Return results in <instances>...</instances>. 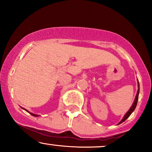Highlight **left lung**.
Segmentation results:
<instances>
[{"label": "left lung", "mask_w": 152, "mask_h": 152, "mask_svg": "<svg viewBox=\"0 0 152 152\" xmlns=\"http://www.w3.org/2000/svg\"><path fill=\"white\" fill-rule=\"evenodd\" d=\"M138 86H139V88H138V91H137V96H136L135 97V99H134V102L133 103V104H132V106H131V108L128 111L126 112V114H125V116H124V118H122V120L121 121L119 122V123L118 124H121L122 122H124V121H126V118L129 117V116H130L131 114H132V113L134 111V109H135L136 106H137V102H138V99H139V83L138 82Z\"/></svg>", "instance_id": "1"}]
</instances>
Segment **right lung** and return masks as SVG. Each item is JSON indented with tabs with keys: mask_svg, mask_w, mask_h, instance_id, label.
Returning a JSON list of instances; mask_svg holds the SVG:
<instances>
[{
	"mask_svg": "<svg viewBox=\"0 0 152 152\" xmlns=\"http://www.w3.org/2000/svg\"><path fill=\"white\" fill-rule=\"evenodd\" d=\"M22 109H24V110H25V111H27V112H28V113H29V114H30L31 115H32V116H38V115H37V114H32V113L29 112V111H27V110H26V109H24V108H22Z\"/></svg>",
	"mask_w": 152,
	"mask_h": 152,
	"instance_id": "right-lung-1",
	"label": "right lung"
}]
</instances>
